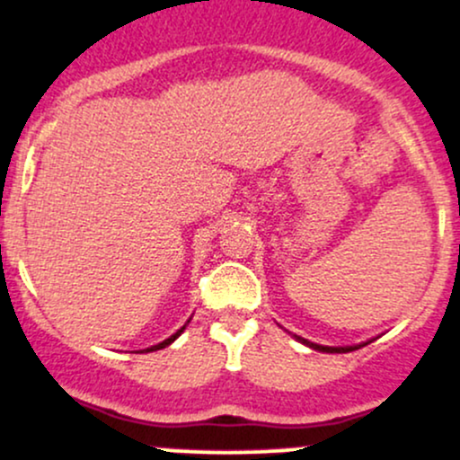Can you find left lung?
<instances>
[{
	"mask_svg": "<svg viewBox=\"0 0 460 460\" xmlns=\"http://www.w3.org/2000/svg\"><path fill=\"white\" fill-rule=\"evenodd\" d=\"M296 340H298V342H303V344H307L309 349H314V350H323V353H349V350H355V349H359V347H364V344H355V347H323V344H315V342H309V340H305V338H298V335H296Z\"/></svg>",
	"mask_w": 460,
	"mask_h": 460,
	"instance_id": "8db88e82",
	"label": "left lung"
}]
</instances>
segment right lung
<instances>
[{"mask_svg": "<svg viewBox=\"0 0 460 460\" xmlns=\"http://www.w3.org/2000/svg\"><path fill=\"white\" fill-rule=\"evenodd\" d=\"M189 323H190V320H189ZM184 329H186V324H184V327H181V329H177V331H175V333H172V335H171V338H166V340H164V342H160V344H155V347L146 349V353H151V350H160V349L169 347V344H171V342H175V340H177V338H180V335H181V333H184Z\"/></svg>", "mask_w": 460, "mask_h": 460, "instance_id": "1", "label": "right lung"}]
</instances>
